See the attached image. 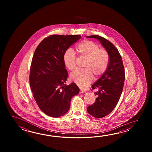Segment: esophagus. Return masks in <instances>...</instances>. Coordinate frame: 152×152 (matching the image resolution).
<instances>
[{"mask_svg":"<svg viewBox=\"0 0 152 152\" xmlns=\"http://www.w3.org/2000/svg\"><path fill=\"white\" fill-rule=\"evenodd\" d=\"M85 92H86V90H83V89H80V94L85 93Z\"/></svg>","mask_w":152,"mask_h":152,"instance_id":"1","label":"esophagus"}]
</instances>
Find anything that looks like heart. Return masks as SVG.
<instances>
[{"label":"heart","instance_id":"obj_1","mask_svg":"<svg viewBox=\"0 0 152 152\" xmlns=\"http://www.w3.org/2000/svg\"><path fill=\"white\" fill-rule=\"evenodd\" d=\"M76 50L81 58H86L84 68L81 71H76L70 75L72 81L84 88L90 84L95 77H100L106 71L109 61L107 52L100 49L99 46L89 40H85L77 47ZM65 67L69 71L76 68L75 56L71 49L65 52L63 56Z\"/></svg>","mask_w":152,"mask_h":152}]
</instances>
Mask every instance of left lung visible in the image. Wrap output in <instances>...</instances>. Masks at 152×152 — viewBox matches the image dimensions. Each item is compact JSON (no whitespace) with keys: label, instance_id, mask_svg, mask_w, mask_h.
Returning a JSON list of instances; mask_svg holds the SVG:
<instances>
[{"label":"left lung","instance_id":"8db88e82","mask_svg":"<svg viewBox=\"0 0 152 152\" xmlns=\"http://www.w3.org/2000/svg\"><path fill=\"white\" fill-rule=\"evenodd\" d=\"M88 38L97 39L107 52L109 62L106 71L92 85L98 89L94 94L98 96L96 102L87 107V112L95 118L106 116L114 109L123 90L125 72L122 57L113 44L98 35L87 36Z\"/></svg>","mask_w":152,"mask_h":152}]
</instances>
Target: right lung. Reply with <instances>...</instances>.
<instances>
[{"mask_svg":"<svg viewBox=\"0 0 152 152\" xmlns=\"http://www.w3.org/2000/svg\"><path fill=\"white\" fill-rule=\"evenodd\" d=\"M80 35H53L42 40L36 49L30 67L29 81L39 108L49 116L60 117L68 112L72 98L79 88L69 85L63 56L68 48L80 39Z\"/></svg>","mask_w":152,"mask_h":152,"instance_id":"obj_1","label":"right lung"}]
</instances>
